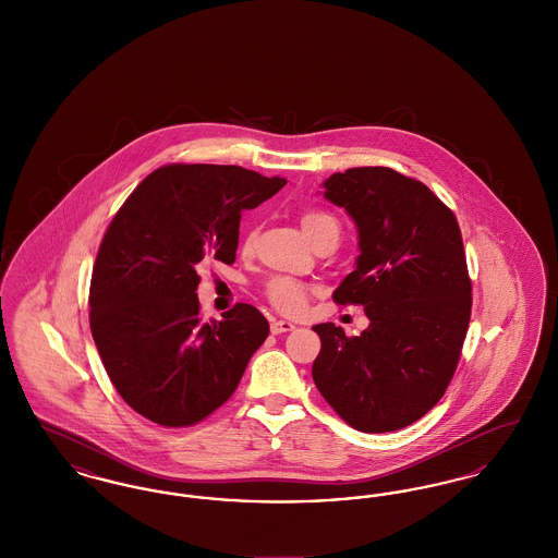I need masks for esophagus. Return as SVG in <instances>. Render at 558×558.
I'll list each match as a JSON object with an SVG mask.
<instances>
[{
  "instance_id": "esophagus-1",
  "label": "esophagus",
  "mask_w": 558,
  "mask_h": 558,
  "mask_svg": "<svg viewBox=\"0 0 558 558\" xmlns=\"http://www.w3.org/2000/svg\"><path fill=\"white\" fill-rule=\"evenodd\" d=\"M269 330H271V335L291 332V330H294V324H292V322H287V319H271V324H269Z\"/></svg>"
}]
</instances>
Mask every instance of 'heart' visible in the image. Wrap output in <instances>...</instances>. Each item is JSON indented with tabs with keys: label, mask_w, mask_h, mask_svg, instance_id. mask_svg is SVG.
<instances>
[{
	"label": "heart",
	"mask_w": 558,
	"mask_h": 558,
	"mask_svg": "<svg viewBox=\"0 0 558 558\" xmlns=\"http://www.w3.org/2000/svg\"><path fill=\"white\" fill-rule=\"evenodd\" d=\"M301 228H303V232H305L310 242L326 230H337L339 232L337 219L330 213L324 211L303 213L301 215ZM266 294L269 303L276 310H280L284 314H299V312H303L305 301H307V287L299 280L278 276V278H271L267 282Z\"/></svg>",
	"instance_id": "b5f03b06"
}]
</instances>
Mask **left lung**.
Instances as JSON below:
<instances>
[{"label": "left lung", "instance_id": "left-lung-1", "mask_svg": "<svg viewBox=\"0 0 558 558\" xmlns=\"http://www.w3.org/2000/svg\"><path fill=\"white\" fill-rule=\"evenodd\" d=\"M324 196L355 221L360 257L332 292L362 305L371 326L347 337L314 326L322 349L312 376L347 425L389 433L444 398L471 319V278L456 215L428 187L389 167H353Z\"/></svg>", "mask_w": 558, "mask_h": 558}]
</instances>
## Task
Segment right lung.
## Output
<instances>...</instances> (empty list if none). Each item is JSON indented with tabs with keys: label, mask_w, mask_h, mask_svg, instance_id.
Instances as JSON below:
<instances>
[{
	"label": "right lung",
	"mask_w": 558,
	"mask_h": 558,
	"mask_svg": "<svg viewBox=\"0 0 558 558\" xmlns=\"http://www.w3.org/2000/svg\"><path fill=\"white\" fill-rule=\"evenodd\" d=\"M287 184L239 165H167L112 217L89 287V326L119 396L160 426L201 423L236 391L269 335L236 303L203 322L196 266L234 264L240 211Z\"/></svg>",
	"instance_id": "obj_1"
}]
</instances>
